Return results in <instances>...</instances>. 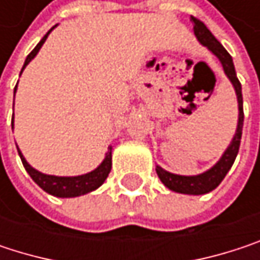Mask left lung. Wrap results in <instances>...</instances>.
<instances>
[{
    "label": "left lung",
    "mask_w": 260,
    "mask_h": 260,
    "mask_svg": "<svg viewBox=\"0 0 260 260\" xmlns=\"http://www.w3.org/2000/svg\"><path fill=\"white\" fill-rule=\"evenodd\" d=\"M191 21L194 24L192 29H194V34L199 39V42L202 45H205L209 51H212L218 57V60L223 64V69H224L226 75L232 81L236 96H238V108H239L238 128H236L234 140H232L231 146L228 147V150L224 152V155L221 156V159L211 170H208V172H205L202 175H197V176H179V175L169 173V172L162 170L161 167H156V173H158L159 179L167 188H170L172 191H176V192H182V194H196L197 196V194H206V192L212 191L214 188H217L221 183V181L224 179V176L228 175V172L231 170L232 164L235 162V158L238 155L239 144H241L242 125H244V110H242L241 82L236 77L231 54L224 49V46L214 37V34L206 28V25L200 19L191 16Z\"/></svg>",
    "instance_id": "1"
}]
</instances>
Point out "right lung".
Returning <instances> with one entry per match:
<instances>
[{
    "label": "right lung",
    "instance_id": "obj_1",
    "mask_svg": "<svg viewBox=\"0 0 260 260\" xmlns=\"http://www.w3.org/2000/svg\"><path fill=\"white\" fill-rule=\"evenodd\" d=\"M54 28V26H52ZM52 28L43 36V39L37 43V46L28 54L25 63H24V68L26 64L36 57V54L39 52V49L42 48V45L45 43L48 34L52 31ZM22 68V71H24ZM21 71V74H22ZM15 91H16V87H15ZM12 128H13V117H12ZM19 152V156H21V161L25 167V170L28 172V175L31 176V179L36 182L43 191L52 194V196H57V197H77V196H82V194H87L93 189H96L98 186H101L105 179L108 178L110 172H111V147L104 159V162L93 172L87 173V175H82V176H74V178H60V176H49V175H43L37 170H34L28 162L25 161V158L22 156L21 150L18 149Z\"/></svg>",
    "mask_w": 260,
    "mask_h": 260
}]
</instances>
